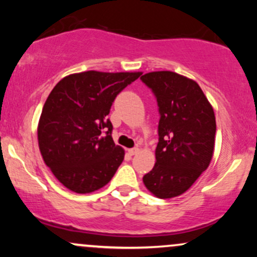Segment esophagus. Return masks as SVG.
Wrapping results in <instances>:
<instances>
[{
    "label": "esophagus",
    "instance_id": "obj_1",
    "mask_svg": "<svg viewBox=\"0 0 257 257\" xmlns=\"http://www.w3.org/2000/svg\"><path fill=\"white\" fill-rule=\"evenodd\" d=\"M139 152V149L138 147H134V149H131V150H128V153L131 156H134V155H137V153Z\"/></svg>",
    "mask_w": 257,
    "mask_h": 257
}]
</instances>
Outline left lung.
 Segmentation results:
<instances>
[{
	"label": "left lung",
	"mask_w": 257,
	"mask_h": 257,
	"mask_svg": "<svg viewBox=\"0 0 257 257\" xmlns=\"http://www.w3.org/2000/svg\"><path fill=\"white\" fill-rule=\"evenodd\" d=\"M157 99L156 164L144 176L150 192L162 199L185 193L213 158L216 122L213 106L197 82L172 71L140 77Z\"/></svg>",
	"instance_id": "8db88e82"
}]
</instances>
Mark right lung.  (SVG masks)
<instances>
[{
	"instance_id": "right-lung-1",
	"label": "right lung",
	"mask_w": 257,
	"mask_h": 257,
	"mask_svg": "<svg viewBox=\"0 0 257 257\" xmlns=\"http://www.w3.org/2000/svg\"><path fill=\"white\" fill-rule=\"evenodd\" d=\"M143 72L73 73L47 98L38 122V146L46 166L65 187L90 193L110 182L124 159L107 118L112 102Z\"/></svg>"
}]
</instances>
